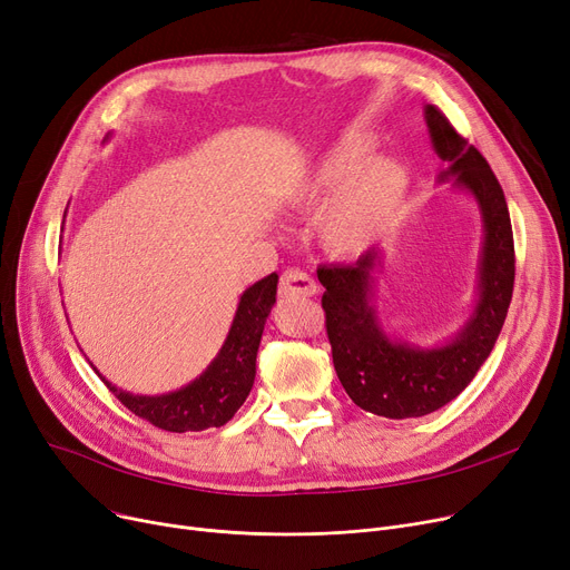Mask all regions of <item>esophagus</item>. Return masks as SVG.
Wrapping results in <instances>:
<instances>
[{
	"label": "esophagus",
	"instance_id": "obj_1",
	"mask_svg": "<svg viewBox=\"0 0 570 570\" xmlns=\"http://www.w3.org/2000/svg\"><path fill=\"white\" fill-rule=\"evenodd\" d=\"M318 286L316 282L303 273V269H286L279 282V295L282 297H312L316 295Z\"/></svg>",
	"mask_w": 570,
	"mask_h": 570
}]
</instances>
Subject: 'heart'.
I'll list each match as a JSON object with an SVG mask.
<instances>
[{
  "label": "heart",
  "instance_id": "obj_1",
  "mask_svg": "<svg viewBox=\"0 0 570 570\" xmlns=\"http://www.w3.org/2000/svg\"><path fill=\"white\" fill-rule=\"evenodd\" d=\"M376 140L351 134L337 140L295 187L291 203L314 207L323 249L335 258H357L374 249L397 226L406 196L409 173L395 157H372Z\"/></svg>",
  "mask_w": 570,
  "mask_h": 570
}]
</instances>
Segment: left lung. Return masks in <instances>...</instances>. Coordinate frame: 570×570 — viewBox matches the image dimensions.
<instances>
[{"label": "left lung", "instance_id": "obj_1", "mask_svg": "<svg viewBox=\"0 0 570 570\" xmlns=\"http://www.w3.org/2000/svg\"><path fill=\"white\" fill-rule=\"evenodd\" d=\"M425 122L434 153L445 161L439 183L453 177V187L466 191L481 209L483 249L471 316L439 346L391 340L374 305L381 252L372 249L351 265L318 267L325 331L344 391L361 409L393 421L428 415L464 391L494 348L515 282L511 215L497 175L439 108L425 106Z\"/></svg>", "mask_w": 570, "mask_h": 570}]
</instances>
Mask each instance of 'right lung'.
<instances>
[{
    "instance_id": "1",
    "label": "right lung",
    "mask_w": 570,
    "mask_h": 570,
    "mask_svg": "<svg viewBox=\"0 0 570 570\" xmlns=\"http://www.w3.org/2000/svg\"><path fill=\"white\" fill-rule=\"evenodd\" d=\"M277 282L279 277L273 273L239 295L230 331L217 357L200 376L179 391L153 397L134 395L112 385L95 365L92 367L119 402L159 430L183 434L222 428L245 404L254 385L256 353L265 318L277 303Z\"/></svg>"
}]
</instances>
